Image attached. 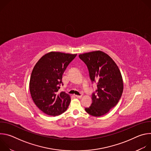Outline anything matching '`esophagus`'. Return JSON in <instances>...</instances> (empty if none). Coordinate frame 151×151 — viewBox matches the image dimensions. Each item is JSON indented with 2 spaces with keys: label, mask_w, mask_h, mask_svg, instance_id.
I'll list each match as a JSON object with an SVG mask.
<instances>
[{
  "label": "esophagus",
  "mask_w": 151,
  "mask_h": 151,
  "mask_svg": "<svg viewBox=\"0 0 151 151\" xmlns=\"http://www.w3.org/2000/svg\"><path fill=\"white\" fill-rule=\"evenodd\" d=\"M75 97H76V98H78V99H81V98H82V96H78V95H75Z\"/></svg>",
  "instance_id": "obj_1"
}]
</instances>
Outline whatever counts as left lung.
Segmentation results:
<instances>
[{
	"mask_svg": "<svg viewBox=\"0 0 151 151\" xmlns=\"http://www.w3.org/2000/svg\"><path fill=\"white\" fill-rule=\"evenodd\" d=\"M86 64L91 81L97 89L92 94L91 105L85 109L90 115L101 116L115 106L122 96L124 83L121 72L113 59L101 51L79 55Z\"/></svg>",
	"mask_w": 151,
	"mask_h": 151,
	"instance_id": "obj_1",
	"label": "left lung"
}]
</instances>
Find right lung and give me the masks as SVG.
<instances>
[{"label":"right lung","instance_id":"1","mask_svg":"<svg viewBox=\"0 0 151 151\" xmlns=\"http://www.w3.org/2000/svg\"><path fill=\"white\" fill-rule=\"evenodd\" d=\"M77 54L51 51L43 55L32 70L29 88L32 98L38 108L50 116L65 112L70 103L69 94L59 92L62 76Z\"/></svg>","mask_w":151,"mask_h":151}]
</instances>
